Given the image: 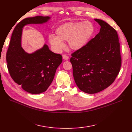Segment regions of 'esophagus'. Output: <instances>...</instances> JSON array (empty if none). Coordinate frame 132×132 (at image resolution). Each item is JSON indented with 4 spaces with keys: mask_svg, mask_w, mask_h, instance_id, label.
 <instances>
[{
    "mask_svg": "<svg viewBox=\"0 0 132 132\" xmlns=\"http://www.w3.org/2000/svg\"><path fill=\"white\" fill-rule=\"evenodd\" d=\"M63 60H68L69 56H68L66 55H64L63 56Z\"/></svg>",
    "mask_w": 132,
    "mask_h": 132,
    "instance_id": "obj_1",
    "label": "esophagus"
}]
</instances>
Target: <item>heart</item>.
Listing matches in <instances>:
<instances>
[{
	"label": "heart",
	"mask_w": 132,
	"mask_h": 132,
	"mask_svg": "<svg viewBox=\"0 0 132 132\" xmlns=\"http://www.w3.org/2000/svg\"><path fill=\"white\" fill-rule=\"evenodd\" d=\"M95 30L93 24L89 21L66 22L56 28V36H49V42L58 52L64 48V42L66 41L71 49L78 51L88 43Z\"/></svg>",
	"instance_id": "1"
}]
</instances>
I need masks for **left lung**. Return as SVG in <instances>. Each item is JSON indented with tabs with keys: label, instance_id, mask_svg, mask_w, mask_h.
<instances>
[{
	"label": "left lung",
	"instance_id": "8db88e82",
	"mask_svg": "<svg viewBox=\"0 0 132 132\" xmlns=\"http://www.w3.org/2000/svg\"><path fill=\"white\" fill-rule=\"evenodd\" d=\"M95 20L100 26L99 33L70 59L75 83L89 94L102 91L113 83L121 64L117 31L102 20Z\"/></svg>",
	"mask_w": 132,
	"mask_h": 132
}]
</instances>
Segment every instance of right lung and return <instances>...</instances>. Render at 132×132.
I'll list each match as a JSON object with an SVG mask.
<instances>
[{"label": "right lung", "mask_w": 132, "mask_h": 132, "mask_svg": "<svg viewBox=\"0 0 132 132\" xmlns=\"http://www.w3.org/2000/svg\"><path fill=\"white\" fill-rule=\"evenodd\" d=\"M51 18L36 16L24 19L14 29L6 54L12 78L24 91L32 94H39L47 90L62 62V57L52 52L46 44L32 53L25 52L21 47L22 29L28 24H42Z\"/></svg>", "instance_id": "right-lung-1"}]
</instances>
